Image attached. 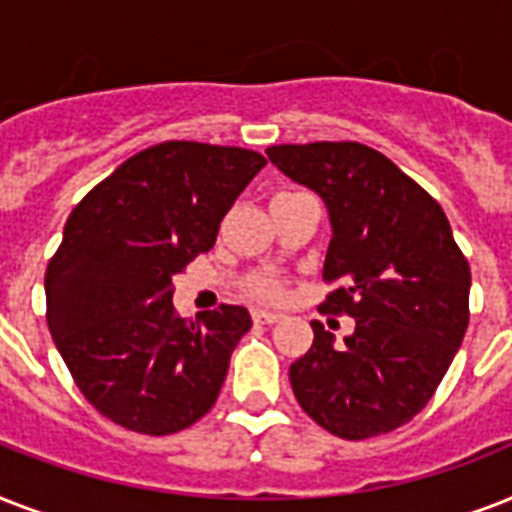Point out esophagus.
<instances>
[{
    "mask_svg": "<svg viewBox=\"0 0 512 512\" xmlns=\"http://www.w3.org/2000/svg\"><path fill=\"white\" fill-rule=\"evenodd\" d=\"M252 319H255L257 324H276V321H281V313L265 311V308H255V311H252Z\"/></svg>",
    "mask_w": 512,
    "mask_h": 512,
    "instance_id": "esophagus-1",
    "label": "esophagus"
}]
</instances>
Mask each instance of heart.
<instances>
[{
	"label": "heart",
	"mask_w": 512,
	"mask_h": 512,
	"mask_svg": "<svg viewBox=\"0 0 512 512\" xmlns=\"http://www.w3.org/2000/svg\"><path fill=\"white\" fill-rule=\"evenodd\" d=\"M247 292L260 300H281L287 295V284L276 273H257L247 281Z\"/></svg>",
	"instance_id": "1"
}]
</instances>
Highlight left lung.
<instances>
[{
	"mask_svg": "<svg viewBox=\"0 0 512 512\" xmlns=\"http://www.w3.org/2000/svg\"><path fill=\"white\" fill-rule=\"evenodd\" d=\"M265 154L327 204L324 281L335 289L321 308L356 319L340 348L311 321V350L289 366L297 404L345 441L401 428L433 398L465 337L468 257L441 204L380 151L321 140Z\"/></svg>",
	"mask_w": 512,
	"mask_h": 512,
	"instance_id": "left-lung-1",
	"label": "left lung"
}]
</instances>
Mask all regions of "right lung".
<instances>
[{
  "mask_svg": "<svg viewBox=\"0 0 512 512\" xmlns=\"http://www.w3.org/2000/svg\"><path fill=\"white\" fill-rule=\"evenodd\" d=\"M265 156L167 140L130 156L68 215L44 273L47 327L82 396L143 436L191 428L215 406L247 308L185 321L172 276L215 247Z\"/></svg>",
  "mask_w": 512,
  "mask_h": 512,
  "instance_id": "obj_1",
  "label": "right lung"
}]
</instances>
